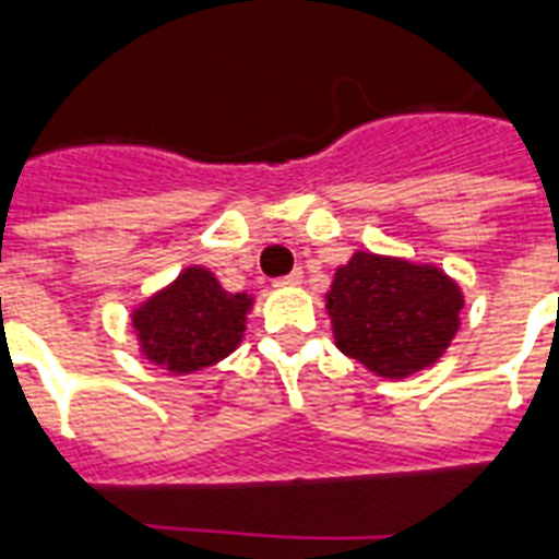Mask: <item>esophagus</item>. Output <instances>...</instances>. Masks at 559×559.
Masks as SVG:
<instances>
[{
  "label": "esophagus",
  "instance_id": "1",
  "mask_svg": "<svg viewBox=\"0 0 559 559\" xmlns=\"http://www.w3.org/2000/svg\"><path fill=\"white\" fill-rule=\"evenodd\" d=\"M301 278H305V272L293 270L289 275H284V278L275 281V287H296V284H301Z\"/></svg>",
  "mask_w": 559,
  "mask_h": 559
}]
</instances>
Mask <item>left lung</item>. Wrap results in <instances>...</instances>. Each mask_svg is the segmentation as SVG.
<instances>
[{
	"instance_id": "8db88e82",
	"label": "left lung",
	"mask_w": 559,
	"mask_h": 559,
	"mask_svg": "<svg viewBox=\"0 0 559 559\" xmlns=\"http://www.w3.org/2000/svg\"><path fill=\"white\" fill-rule=\"evenodd\" d=\"M336 345L380 377L432 366L459 331L461 289L435 266L357 252L328 293Z\"/></svg>"
}]
</instances>
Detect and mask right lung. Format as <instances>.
<instances>
[{
	"instance_id": "right-lung-1",
	"label": "right lung",
	"mask_w": 559,
	"mask_h": 559,
	"mask_svg": "<svg viewBox=\"0 0 559 559\" xmlns=\"http://www.w3.org/2000/svg\"><path fill=\"white\" fill-rule=\"evenodd\" d=\"M252 298L226 293L205 270H186L133 316L144 357L177 373L209 368L228 357L243 336Z\"/></svg>"
}]
</instances>
